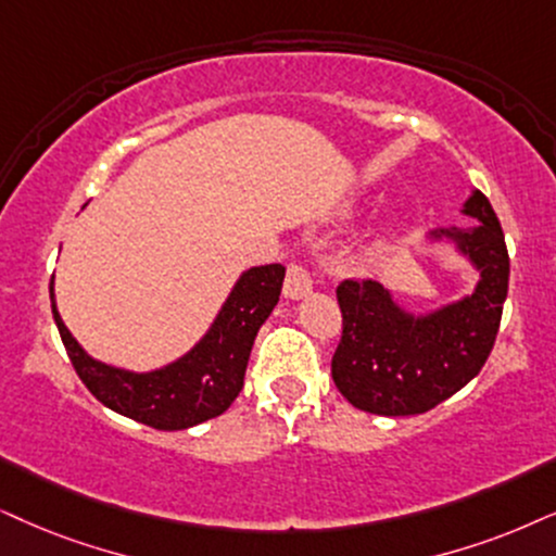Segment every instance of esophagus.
Wrapping results in <instances>:
<instances>
[{
	"instance_id": "esophagus-1",
	"label": "esophagus",
	"mask_w": 556,
	"mask_h": 556,
	"mask_svg": "<svg viewBox=\"0 0 556 556\" xmlns=\"http://www.w3.org/2000/svg\"><path fill=\"white\" fill-rule=\"evenodd\" d=\"M313 290V274L302 262H292L287 266V277H285V294L290 300H300L305 298L307 292Z\"/></svg>"
}]
</instances>
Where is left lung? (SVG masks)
Here are the masks:
<instances>
[{
    "label": "left lung",
    "instance_id": "obj_1",
    "mask_svg": "<svg viewBox=\"0 0 556 556\" xmlns=\"http://www.w3.org/2000/svg\"><path fill=\"white\" fill-rule=\"evenodd\" d=\"M465 213L477 217L475 226L435 230V238H452L480 269L469 298L413 318L371 279H343L336 287L343 320L330 375L359 410L418 416L459 392L488 362L508 298L510 258L501 220L480 189Z\"/></svg>",
    "mask_w": 556,
    "mask_h": 556
}]
</instances>
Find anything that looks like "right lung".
<instances>
[{
	"mask_svg": "<svg viewBox=\"0 0 556 556\" xmlns=\"http://www.w3.org/2000/svg\"><path fill=\"white\" fill-rule=\"evenodd\" d=\"M282 282V264H264L245 271L205 339L179 362L149 375L89 359L63 326L55 302L51 307L68 359L91 395L110 410L138 424L159 431H181L226 413L243 390L251 346L258 328L279 302Z\"/></svg>",
	"mask_w": 556,
	"mask_h": 556,
	"instance_id": "1",
	"label": "right lung"
}]
</instances>
